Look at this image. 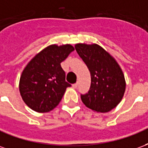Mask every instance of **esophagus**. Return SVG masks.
Instances as JSON below:
<instances>
[{"mask_svg":"<svg viewBox=\"0 0 148 148\" xmlns=\"http://www.w3.org/2000/svg\"><path fill=\"white\" fill-rule=\"evenodd\" d=\"M77 87H78V83H75V84H73V88H77Z\"/></svg>","mask_w":148,"mask_h":148,"instance_id":"obj_1","label":"esophagus"}]
</instances>
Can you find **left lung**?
<instances>
[{"instance_id": "8db88e82", "label": "left lung", "mask_w": 148, "mask_h": 148, "mask_svg": "<svg viewBox=\"0 0 148 148\" xmlns=\"http://www.w3.org/2000/svg\"><path fill=\"white\" fill-rule=\"evenodd\" d=\"M75 48L90 71L91 79L88 92L80 95L82 102L97 112L110 111L119 104L125 90L121 68L105 49L96 44H76Z\"/></svg>"}]
</instances>
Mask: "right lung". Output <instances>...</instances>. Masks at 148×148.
<instances>
[{"mask_svg": "<svg viewBox=\"0 0 148 148\" xmlns=\"http://www.w3.org/2000/svg\"><path fill=\"white\" fill-rule=\"evenodd\" d=\"M74 50L71 45H52L38 53L26 66L19 80V91L33 110L46 113L61 102L68 87L61 63Z\"/></svg>", "mask_w": 148, "mask_h": 148, "instance_id": "1", "label": "right lung"}]
</instances>
